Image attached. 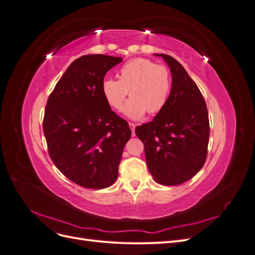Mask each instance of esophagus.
Here are the masks:
<instances>
[{
  "label": "esophagus",
  "instance_id": "obj_1",
  "mask_svg": "<svg viewBox=\"0 0 255 255\" xmlns=\"http://www.w3.org/2000/svg\"><path fill=\"white\" fill-rule=\"evenodd\" d=\"M128 125H129L130 129H132V136H135V128H136V125H135V123H133V122H129Z\"/></svg>",
  "mask_w": 255,
  "mask_h": 255
}]
</instances>
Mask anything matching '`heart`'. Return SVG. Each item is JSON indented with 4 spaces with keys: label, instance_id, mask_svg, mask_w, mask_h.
<instances>
[{
    "label": "heart",
    "instance_id": "1",
    "mask_svg": "<svg viewBox=\"0 0 255 255\" xmlns=\"http://www.w3.org/2000/svg\"><path fill=\"white\" fill-rule=\"evenodd\" d=\"M170 71L163 65L146 58H134L123 64L118 80L106 78L102 83V94L113 110L121 111L126 99L125 114L132 119H140L148 112L157 114L166 106L171 94Z\"/></svg>",
    "mask_w": 255,
    "mask_h": 255
}]
</instances>
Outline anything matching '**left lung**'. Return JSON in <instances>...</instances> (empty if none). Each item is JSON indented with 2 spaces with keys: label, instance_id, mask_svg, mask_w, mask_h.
I'll return each instance as SVG.
<instances>
[{
  "label": "left lung",
  "instance_id": "1",
  "mask_svg": "<svg viewBox=\"0 0 255 255\" xmlns=\"http://www.w3.org/2000/svg\"><path fill=\"white\" fill-rule=\"evenodd\" d=\"M172 74L166 106L151 122L135 128L155 182L167 186L190 180L206 160L210 120L201 91L173 57L159 54Z\"/></svg>",
  "mask_w": 255,
  "mask_h": 255
}]
</instances>
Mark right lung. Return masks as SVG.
I'll list each match as a JSON object with an SVG mask.
<instances>
[{
    "label": "right lung",
    "instance_id": "add662e5",
    "mask_svg": "<svg viewBox=\"0 0 255 255\" xmlns=\"http://www.w3.org/2000/svg\"><path fill=\"white\" fill-rule=\"evenodd\" d=\"M121 57L84 55L68 67L45 105L43 133L59 171L82 187L102 189L118 177L132 132L102 94L106 72Z\"/></svg>",
    "mask_w": 255,
    "mask_h": 255
}]
</instances>
